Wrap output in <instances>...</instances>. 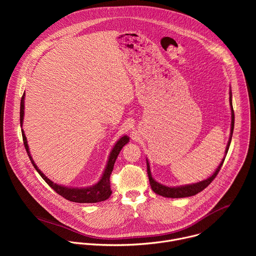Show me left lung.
Masks as SVG:
<instances>
[{"label":"left lung","instance_id":"1","mask_svg":"<svg viewBox=\"0 0 256 256\" xmlns=\"http://www.w3.org/2000/svg\"><path fill=\"white\" fill-rule=\"evenodd\" d=\"M230 106H231V132H230V138L228 140V144H227V148H226V155L228 153L229 147H230V144H231V140H232V134H233V130H234V110H233V106H232V92L230 90ZM225 158L222 160L221 164L218 165V167L216 168V170L214 172V174L208 177L206 180L200 181L198 184H188V186H176V188H170V186H165L161 184H158L157 181H155V179L152 177L151 174V170H150V165L149 162L147 160V171H148V176H149V181H150V184H151V188L153 190V192L159 196H165V198H188V196H196V194L200 192L202 190H204L210 184V182L216 178V176L218 175V171H220Z\"/></svg>","mask_w":256,"mask_h":256}]
</instances>
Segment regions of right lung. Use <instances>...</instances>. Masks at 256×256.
I'll use <instances>...</instances> for the list:
<instances>
[{
  "mask_svg": "<svg viewBox=\"0 0 256 256\" xmlns=\"http://www.w3.org/2000/svg\"><path fill=\"white\" fill-rule=\"evenodd\" d=\"M24 98H25V92L21 98V103H20V124L22 126L23 124V118H24ZM22 132V138H23V142H24V147L26 149V152L29 156V159L33 165V167L35 168V170L40 173V175L42 177V179L46 182V184L56 192L60 196L64 198L66 200H70V202H80V204H93V202H103L106 200L110 194H112V188H110V174L114 170V163L116 161V158L120 152V150L122 149L124 146L128 142V136H122L116 144V146L114 147L110 155H109L108 161H107V165L105 167V170L103 172V175L101 177V179L98 181V184H96L93 186H89V188H66V186H58L56 184H54L52 180H50L40 169L38 167L36 166V164L34 163L30 152H29V147L27 144V140L25 136V134L23 132V130H21Z\"/></svg>",
  "mask_w": 256,
  "mask_h": 256,
  "instance_id": "obj_1",
  "label": "right lung"
}]
</instances>
